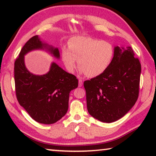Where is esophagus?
Returning a JSON list of instances; mask_svg holds the SVG:
<instances>
[{"mask_svg":"<svg viewBox=\"0 0 156 156\" xmlns=\"http://www.w3.org/2000/svg\"><path fill=\"white\" fill-rule=\"evenodd\" d=\"M78 82H79V84H78V87H81L82 86H83V80H81V79H79L78 80Z\"/></svg>","mask_w":156,"mask_h":156,"instance_id":"1","label":"esophagus"}]
</instances>
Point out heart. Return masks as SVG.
Returning <instances> with one entry per match:
<instances>
[{
  "instance_id": "b5f03b06",
  "label": "heart",
  "mask_w": 156,
  "mask_h": 156,
  "mask_svg": "<svg viewBox=\"0 0 156 156\" xmlns=\"http://www.w3.org/2000/svg\"><path fill=\"white\" fill-rule=\"evenodd\" d=\"M69 48L62 50V58L65 67L73 73L77 67L89 77H96L108 69L114 57V48L107 41L86 36L70 39Z\"/></svg>"
}]
</instances>
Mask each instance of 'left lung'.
Segmentation results:
<instances>
[{
  "mask_svg": "<svg viewBox=\"0 0 156 156\" xmlns=\"http://www.w3.org/2000/svg\"><path fill=\"white\" fill-rule=\"evenodd\" d=\"M131 47H115L114 57L102 74L84 82L87 106L91 116L103 122L123 117L137 101L141 64Z\"/></svg>",
  "mask_w": 156,
  "mask_h": 156,
  "instance_id": "left-lung-1",
  "label": "left lung"
}]
</instances>
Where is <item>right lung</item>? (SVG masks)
Returning <instances> with one entry per match:
<instances>
[{
	"label": "right lung",
	"instance_id": "1",
	"mask_svg": "<svg viewBox=\"0 0 156 156\" xmlns=\"http://www.w3.org/2000/svg\"><path fill=\"white\" fill-rule=\"evenodd\" d=\"M47 48L59 58L58 48L47 46L34 36L25 43L14 62L16 95L19 104L31 118L42 124L51 125L67 112L70 91L78 87L76 76L66 72L53 62L45 75L36 76L26 69L24 55L33 49Z\"/></svg>",
	"mask_w": 156,
	"mask_h": 156
}]
</instances>
